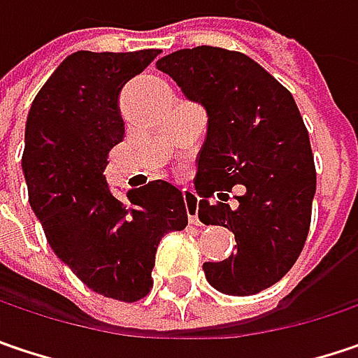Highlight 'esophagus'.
Instances as JSON below:
<instances>
[{"label": "esophagus", "instance_id": "obj_1", "mask_svg": "<svg viewBox=\"0 0 358 358\" xmlns=\"http://www.w3.org/2000/svg\"><path fill=\"white\" fill-rule=\"evenodd\" d=\"M182 196H184V202H186V210H188V221H190V224H200L199 196H196V192L184 188V190H182Z\"/></svg>", "mask_w": 358, "mask_h": 358}]
</instances>
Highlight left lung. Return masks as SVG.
I'll list each match as a JSON object with an SVG mask.
<instances>
[{
  "label": "left lung",
  "mask_w": 358,
  "mask_h": 358,
  "mask_svg": "<svg viewBox=\"0 0 358 358\" xmlns=\"http://www.w3.org/2000/svg\"><path fill=\"white\" fill-rule=\"evenodd\" d=\"M156 66L208 117L194 180L199 219L231 229L237 253L204 263V275L229 296L259 294L292 269L310 229L316 170L298 105L241 52L196 46L162 56ZM235 183L243 194L231 207L226 192Z\"/></svg>",
  "instance_id": "1"
}]
</instances>
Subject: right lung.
<instances>
[{
    "instance_id": "1",
    "label": "right lung",
    "mask_w": 358,
    "mask_h": 358,
    "mask_svg": "<svg viewBox=\"0 0 358 358\" xmlns=\"http://www.w3.org/2000/svg\"><path fill=\"white\" fill-rule=\"evenodd\" d=\"M158 50L66 56L34 99L22 170L58 259L93 292L137 302L154 285L159 239L188 224L178 188L154 180L119 200L103 176L125 123L119 93Z\"/></svg>"
}]
</instances>
